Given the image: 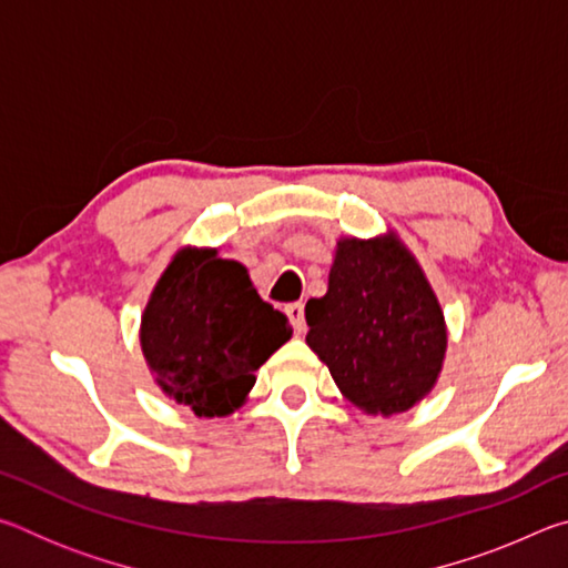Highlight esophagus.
<instances>
[{"label": "esophagus", "mask_w": 568, "mask_h": 568, "mask_svg": "<svg viewBox=\"0 0 568 568\" xmlns=\"http://www.w3.org/2000/svg\"><path fill=\"white\" fill-rule=\"evenodd\" d=\"M285 313L293 323V331L301 335L305 331V307H303V303H291L285 307Z\"/></svg>", "instance_id": "1"}]
</instances>
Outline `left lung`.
Here are the masks:
<instances>
[{"label":"left lung","mask_w":568,"mask_h":568,"mask_svg":"<svg viewBox=\"0 0 568 568\" xmlns=\"http://www.w3.org/2000/svg\"><path fill=\"white\" fill-rule=\"evenodd\" d=\"M305 321V343L371 416L408 410L436 386L448 345L444 311L393 233L341 237L328 293L307 301Z\"/></svg>","instance_id":"obj_1"}]
</instances>
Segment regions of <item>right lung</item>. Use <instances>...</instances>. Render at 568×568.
<instances>
[{"mask_svg": "<svg viewBox=\"0 0 568 568\" xmlns=\"http://www.w3.org/2000/svg\"><path fill=\"white\" fill-rule=\"evenodd\" d=\"M291 333L245 265L213 247H182L150 295L140 343L162 393L200 418H215L243 406L255 371Z\"/></svg>", "mask_w": 568, "mask_h": 568, "instance_id": "add662e5", "label": "right lung"}]
</instances>
